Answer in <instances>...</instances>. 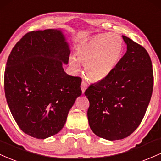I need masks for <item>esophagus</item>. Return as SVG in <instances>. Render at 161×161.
<instances>
[{"label": "esophagus", "mask_w": 161, "mask_h": 161, "mask_svg": "<svg viewBox=\"0 0 161 161\" xmlns=\"http://www.w3.org/2000/svg\"><path fill=\"white\" fill-rule=\"evenodd\" d=\"M81 90H82V93H84V92H85V90H86V88H87V84L85 82L84 80L82 81V83H81Z\"/></svg>", "instance_id": "34e87169"}]
</instances>
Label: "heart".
<instances>
[{"label": "heart", "mask_w": 161, "mask_h": 161, "mask_svg": "<svg viewBox=\"0 0 161 161\" xmlns=\"http://www.w3.org/2000/svg\"><path fill=\"white\" fill-rule=\"evenodd\" d=\"M123 52V42L118 36L110 33L97 35L90 39L69 58V66L75 73L80 71V64L90 80L100 81L111 75L118 65Z\"/></svg>", "instance_id": "1"}]
</instances>
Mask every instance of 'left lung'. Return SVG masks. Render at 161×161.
Instances as JSON below:
<instances>
[{"label":"left lung","instance_id":"1","mask_svg":"<svg viewBox=\"0 0 161 161\" xmlns=\"http://www.w3.org/2000/svg\"><path fill=\"white\" fill-rule=\"evenodd\" d=\"M127 51L109 77L91 84L87 118L96 135L109 141L129 136L143 119L153 91L152 63L144 47L122 36Z\"/></svg>","mask_w":161,"mask_h":161}]
</instances>
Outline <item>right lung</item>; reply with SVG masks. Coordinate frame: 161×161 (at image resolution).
<instances>
[{
    "mask_svg": "<svg viewBox=\"0 0 161 161\" xmlns=\"http://www.w3.org/2000/svg\"><path fill=\"white\" fill-rule=\"evenodd\" d=\"M70 52L62 31L48 29L26 33L9 55L5 97L18 126L31 137L58 133L81 95V78L68 75L62 66Z\"/></svg>",
    "mask_w": 161,
    "mask_h": 161,
    "instance_id": "add662e5",
    "label": "right lung"
}]
</instances>
